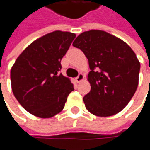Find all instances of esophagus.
I'll list each match as a JSON object with an SVG mask.
<instances>
[{
    "mask_svg": "<svg viewBox=\"0 0 150 150\" xmlns=\"http://www.w3.org/2000/svg\"><path fill=\"white\" fill-rule=\"evenodd\" d=\"M84 78V75L83 74V73H79L78 74V76L76 78V82L77 83H80L81 81H83Z\"/></svg>",
    "mask_w": 150,
    "mask_h": 150,
    "instance_id": "34e87169",
    "label": "esophagus"
}]
</instances>
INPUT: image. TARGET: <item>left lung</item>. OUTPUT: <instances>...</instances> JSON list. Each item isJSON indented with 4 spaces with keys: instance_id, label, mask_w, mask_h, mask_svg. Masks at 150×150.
<instances>
[{
    "instance_id": "left-lung-1",
    "label": "left lung",
    "mask_w": 150,
    "mask_h": 150,
    "mask_svg": "<svg viewBox=\"0 0 150 150\" xmlns=\"http://www.w3.org/2000/svg\"><path fill=\"white\" fill-rule=\"evenodd\" d=\"M88 60L90 92L83 97L87 110L98 117L123 110L135 93L140 63L129 46L99 30L81 33L73 42Z\"/></svg>"
}]
</instances>
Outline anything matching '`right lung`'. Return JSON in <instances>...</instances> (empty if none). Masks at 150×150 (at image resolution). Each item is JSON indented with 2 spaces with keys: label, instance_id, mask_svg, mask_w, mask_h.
<instances>
[{
  "label": "right lung",
  "instance_id": "obj_1",
  "mask_svg": "<svg viewBox=\"0 0 150 150\" xmlns=\"http://www.w3.org/2000/svg\"><path fill=\"white\" fill-rule=\"evenodd\" d=\"M76 38L55 31L38 38L24 50L11 70L13 94L27 112L52 118L63 109L74 90L70 79L60 73L61 60Z\"/></svg>",
  "mask_w": 150,
  "mask_h": 150
}]
</instances>
